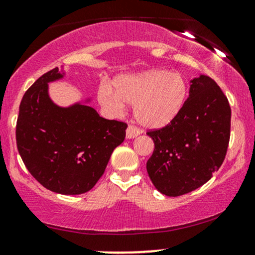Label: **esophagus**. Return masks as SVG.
I'll use <instances>...</instances> for the list:
<instances>
[{"label":"esophagus","mask_w":255,"mask_h":255,"mask_svg":"<svg viewBox=\"0 0 255 255\" xmlns=\"http://www.w3.org/2000/svg\"><path fill=\"white\" fill-rule=\"evenodd\" d=\"M141 133V130L139 128L135 127V126H128L127 127V130H126V136H127V139H134V137H136L139 134Z\"/></svg>","instance_id":"1"}]
</instances>
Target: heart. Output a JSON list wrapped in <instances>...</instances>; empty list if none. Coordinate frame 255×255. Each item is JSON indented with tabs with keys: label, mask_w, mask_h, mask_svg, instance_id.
Masks as SVG:
<instances>
[{
	"label": "heart",
	"mask_w": 255,
	"mask_h": 255,
	"mask_svg": "<svg viewBox=\"0 0 255 255\" xmlns=\"http://www.w3.org/2000/svg\"><path fill=\"white\" fill-rule=\"evenodd\" d=\"M115 94L100 90V101L107 108L120 112L125 103L134 104V115L148 128L167 126L182 112L189 95L185 77L178 72L152 69L136 75L121 76L114 83Z\"/></svg>",
	"instance_id": "heart-1"
}]
</instances>
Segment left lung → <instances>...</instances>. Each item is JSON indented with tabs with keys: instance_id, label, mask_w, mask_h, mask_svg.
<instances>
[{
	"instance_id": "1",
	"label": "left lung",
	"mask_w": 255,
	"mask_h": 255,
	"mask_svg": "<svg viewBox=\"0 0 255 255\" xmlns=\"http://www.w3.org/2000/svg\"><path fill=\"white\" fill-rule=\"evenodd\" d=\"M231 118L228 98L216 82L204 75L192 79L189 98L177 118L146 133L154 142L147 172L158 191L177 197L213 177L226 158Z\"/></svg>"
}]
</instances>
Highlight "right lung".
<instances>
[{
  "label": "right lung",
  "instance_id": "1",
  "mask_svg": "<svg viewBox=\"0 0 255 255\" xmlns=\"http://www.w3.org/2000/svg\"><path fill=\"white\" fill-rule=\"evenodd\" d=\"M63 77L54 67L23 95L16 121V146L24 166L46 189L81 195L95 186L115 147L124 142L127 124L101 118L85 104L59 108L47 83Z\"/></svg>",
  "mask_w": 255,
  "mask_h": 255
}]
</instances>
